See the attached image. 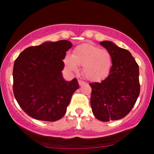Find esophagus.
<instances>
[{
  "instance_id": "obj_1",
  "label": "esophagus",
  "mask_w": 154,
  "mask_h": 154,
  "mask_svg": "<svg viewBox=\"0 0 154 154\" xmlns=\"http://www.w3.org/2000/svg\"><path fill=\"white\" fill-rule=\"evenodd\" d=\"M78 83L79 85H82L85 84V82H84L82 79H78Z\"/></svg>"
}]
</instances>
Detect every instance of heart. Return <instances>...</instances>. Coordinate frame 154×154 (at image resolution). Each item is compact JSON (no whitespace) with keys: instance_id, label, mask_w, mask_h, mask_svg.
<instances>
[{"instance_id":"heart-1","label":"heart","mask_w":154,"mask_h":154,"mask_svg":"<svg viewBox=\"0 0 154 154\" xmlns=\"http://www.w3.org/2000/svg\"><path fill=\"white\" fill-rule=\"evenodd\" d=\"M65 66L72 72H77L79 65L83 66V75L91 81L105 79L112 68V57L105 49L91 43L79 45L73 54H66L63 59Z\"/></svg>"}]
</instances>
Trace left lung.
Returning <instances> with one entry per match:
<instances>
[{
	"label": "left lung",
	"instance_id": "left-lung-1",
	"mask_svg": "<svg viewBox=\"0 0 154 154\" xmlns=\"http://www.w3.org/2000/svg\"><path fill=\"white\" fill-rule=\"evenodd\" d=\"M100 44L110 53L112 68L101 82L90 83L92 111L101 122L122 119L132 110L140 94L138 64L126 49L110 41Z\"/></svg>",
	"mask_w": 154,
	"mask_h": 154
}]
</instances>
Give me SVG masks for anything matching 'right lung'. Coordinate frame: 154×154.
<instances>
[{
  "label": "right lung",
  "mask_w": 154,
  "mask_h": 154,
  "mask_svg": "<svg viewBox=\"0 0 154 154\" xmlns=\"http://www.w3.org/2000/svg\"><path fill=\"white\" fill-rule=\"evenodd\" d=\"M72 44L68 40L46 42L24 49L15 60L13 91L17 103L27 115L55 122L66 114L79 85L64 80L63 59Z\"/></svg>",
  "instance_id": "add662e5"
}]
</instances>
